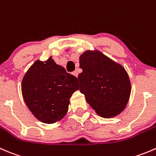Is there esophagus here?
Here are the masks:
<instances>
[{"label":"esophagus","mask_w":156,"mask_h":156,"mask_svg":"<svg viewBox=\"0 0 156 156\" xmlns=\"http://www.w3.org/2000/svg\"><path fill=\"white\" fill-rule=\"evenodd\" d=\"M73 73V76H76V77H77V76H78V74H79V73H78V71H77V70H74V71H73V73Z\"/></svg>","instance_id":"1"}]
</instances>
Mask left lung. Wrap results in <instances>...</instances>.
Wrapping results in <instances>:
<instances>
[{
	"instance_id": "8db88e82",
	"label": "left lung",
	"mask_w": 156,
	"mask_h": 156,
	"mask_svg": "<svg viewBox=\"0 0 156 156\" xmlns=\"http://www.w3.org/2000/svg\"><path fill=\"white\" fill-rule=\"evenodd\" d=\"M80 67L83 69L78 76L80 91L89 105L102 118L121 113L131 92L125 69L98 51H86L80 55Z\"/></svg>"
}]
</instances>
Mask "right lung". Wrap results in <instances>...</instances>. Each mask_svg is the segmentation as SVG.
<instances>
[{"label": "right lung", "instance_id": "1", "mask_svg": "<svg viewBox=\"0 0 156 156\" xmlns=\"http://www.w3.org/2000/svg\"><path fill=\"white\" fill-rule=\"evenodd\" d=\"M21 87L27 107L37 119L45 124H53L64 118L70 98L79 89L77 78L52 58L44 62L35 61L26 72Z\"/></svg>", "mask_w": 156, "mask_h": 156}]
</instances>
